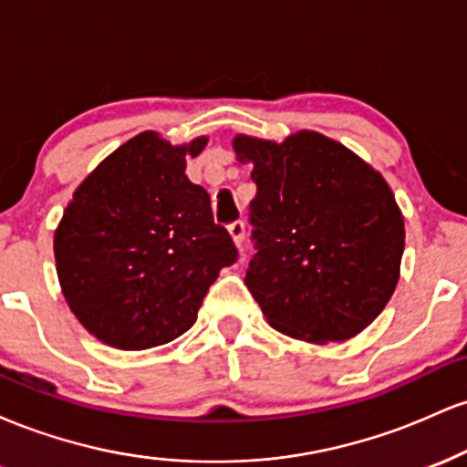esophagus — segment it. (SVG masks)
I'll use <instances>...</instances> for the list:
<instances>
[{
  "label": "esophagus",
  "instance_id": "esophagus-1",
  "mask_svg": "<svg viewBox=\"0 0 467 467\" xmlns=\"http://www.w3.org/2000/svg\"><path fill=\"white\" fill-rule=\"evenodd\" d=\"M228 233H230V237H233L234 244L241 245V244H244V237H245V223L241 222V219H239V222H233L228 226Z\"/></svg>",
  "mask_w": 467,
  "mask_h": 467
}]
</instances>
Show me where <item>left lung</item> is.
<instances>
[{"mask_svg": "<svg viewBox=\"0 0 467 467\" xmlns=\"http://www.w3.org/2000/svg\"><path fill=\"white\" fill-rule=\"evenodd\" d=\"M252 162L245 285L281 334L340 342L371 325L398 285L404 219L382 175L314 131L283 144L239 136Z\"/></svg>", "mask_w": 467, "mask_h": 467, "instance_id": "left-lung-1", "label": "left lung"}]
</instances>
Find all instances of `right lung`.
I'll use <instances>...</instances> for the list:
<instances>
[{"mask_svg":"<svg viewBox=\"0 0 467 467\" xmlns=\"http://www.w3.org/2000/svg\"><path fill=\"white\" fill-rule=\"evenodd\" d=\"M144 131L74 192L55 234L57 275L80 325L125 351L166 345L197 320L222 267L239 259L211 197L186 178V153Z\"/></svg>","mask_w":467,"mask_h":467,"instance_id":"add662e5","label":"right lung"}]
</instances>
